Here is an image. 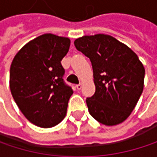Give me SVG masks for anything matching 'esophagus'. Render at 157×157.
I'll use <instances>...</instances> for the list:
<instances>
[{
	"label": "esophagus",
	"instance_id": "obj_1",
	"mask_svg": "<svg viewBox=\"0 0 157 157\" xmlns=\"http://www.w3.org/2000/svg\"><path fill=\"white\" fill-rule=\"evenodd\" d=\"M76 88H77V90H81V89H82V84H81V83L76 84Z\"/></svg>",
	"mask_w": 157,
	"mask_h": 157
}]
</instances>
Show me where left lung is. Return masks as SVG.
Here are the masks:
<instances>
[{
    "mask_svg": "<svg viewBox=\"0 0 157 157\" xmlns=\"http://www.w3.org/2000/svg\"><path fill=\"white\" fill-rule=\"evenodd\" d=\"M75 45L93 66L95 93L86 98L90 114L105 125L123 123L135 109L144 89V68L138 56L107 34L82 36Z\"/></svg>",
    "mask_w": 157,
    "mask_h": 157,
    "instance_id": "1",
    "label": "left lung"
}]
</instances>
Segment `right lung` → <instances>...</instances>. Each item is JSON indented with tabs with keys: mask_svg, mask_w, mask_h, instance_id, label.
<instances>
[{
	"mask_svg": "<svg viewBox=\"0 0 157 157\" xmlns=\"http://www.w3.org/2000/svg\"><path fill=\"white\" fill-rule=\"evenodd\" d=\"M70 44L69 38L43 34L21 48L11 64L12 95L23 115L39 127H52L66 114L74 91L63 79L61 61Z\"/></svg>",
	"mask_w": 157,
	"mask_h": 157,
	"instance_id": "add662e5",
	"label": "right lung"
}]
</instances>
